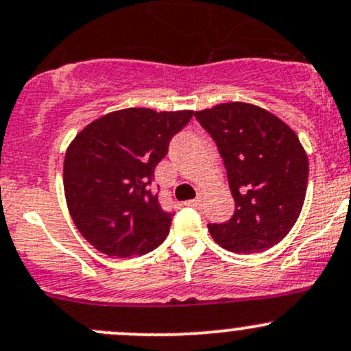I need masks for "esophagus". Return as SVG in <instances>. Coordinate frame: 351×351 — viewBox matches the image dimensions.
Returning a JSON list of instances; mask_svg holds the SVG:
<instances>
[{"instance_id": "1", "label": "esophagus", "mask_w": 351, "mask_h": 351, "mask_svg": "<svg viewBox=\"0 0 351 351\" xmlns=\"http://www.w3.org/2000/svg\"><path fill=\"white\" fill-rule=\"evenodd\" d=\"M185 205H186V206H193V208H200V206H202V198L197 197V198H195V200L186 202Z\"/></svg>"}]
</instances>
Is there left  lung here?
Returning <instances> with one entry per match:
<instances>
[{
    "label": "left lung",
    "mask_w": 351,
    "mask_h": 351,
    "mask_svg": "<svg viewBox=\"0 0 351 351\" xmlns=\"http://www.w3.org/2000/svg\"><path fill=\"white\" fill-rule=\"evenodd\" d=\"M212 136L227 169L235 212L208 223L219 245L230 252H264L289 234L308 188V156L296 132L269 110L227 102L195 112Z\"/></svg>",
    "instance_id": "8db88e82"
}]
</instances>
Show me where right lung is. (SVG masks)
Masks as SVG:
<instances>
[{
  "instance_id": "1",
  "label": "right lung",
  "mask_w": 351,
  "mask_h": 351,
  "mask_svg": "<svg viewBox=\"0 0 351 351\" xmlns=\"http://www.w3.org/2000/svg\"><path fill=\"white\" fill-rule=\"evenodd\" d=\"M193 110L131 108L99 117L70 143L64 190L86 241L110 257L145 256L161 245L175 213L153 188L154 168Z\"/></svg>"
}]
</instances>
